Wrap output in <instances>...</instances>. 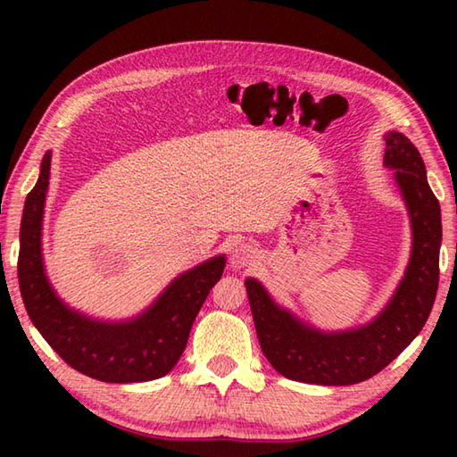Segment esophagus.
I'll list each match as a JSON object with an SVG mask.
<instances>
[{"label":"esophagus","mask_w":457,"mask_h":457,"mask_svg":"<svg viewBox=\"0 0 457 457\" xmlns=\"http://www.w3.org/2000/svg\"><path fill=\"white\" fill-rule=\"evenodd\" d=\"M253 261H255V251H253V247L245 245V244L236 245V249L231 251V255H229L231 269L249 267L251 263H253Z\"/></svg>","instance_id":"obj_1"}]
</instances>
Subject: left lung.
<instances>
[{"label": "left lung", "mask_w": 457, "mask_h": 457, "mask_svg": "<svg viewBox=\"0 0 457 457\" xmlns=\"http://www.w3.org/2000/svg\"><path fill=\"white\" fill-rule=\"evenodd\" d=\"M385 164L395 169L412 223V255L393 300L371 324L324 334L278 308L255 278L245 280L261 349L280 375L314 385H353L377 375L420 334L440 280V202L409 137L385 135Z\"/></svg>", "instance_id": "obj_1"}]
</instances>
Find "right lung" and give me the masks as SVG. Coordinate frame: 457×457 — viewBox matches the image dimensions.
<instances>
[{
  "label": "right lung",
  "mask_w": 457,
  "mask_h": 457,
  "mask_svg": "<svg viewBox=\"0 0 457 457\" xmlns=\"http://www.w3.org/2000/svg\"><path fill=\"white\" fill-rule=\"evenodd\" d=\"M51 174L45 154L35 188L27 194L19 234V288L35 328L76 371L105 383H139L167 375L187 347L194 318L226 259L213 257L169 285L147 312L131 322H98L66 308L53 293L41 259L43 208Z\"/></svg>",
  "instance_id": "right-lung-1"
}]
</instances>
